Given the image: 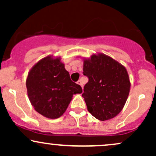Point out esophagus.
Returning a JSON list of instances; mask_svg holds the SVG:
<instances>
[{"mask_svg":"<svg viewBox=\"0 0 156 156\" xmlns=\"http://www.w3.org/2000/svg\"><path fill=\"white\" fill-rule=\"evenodd\" d=\"M77 83H78V84H79V85L80 86V87H82V88H83V83H82V81H81V80H78V81H77Z\"/></svg>","mask_w":156,"mask_h":156,"instance_id":"esophagus-1","label":"esophagus"}]
</instances>
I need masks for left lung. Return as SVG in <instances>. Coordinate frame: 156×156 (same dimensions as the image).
<instances>
[{"label":"left lung","instance_id":"left-lung-1","mask_svg":"<svg viewBox=\"0 0 156 156\" xmlns=\"http://www.w3.org/2000/svg\"><path fill=\"white\" fill-rule=\"evenodd\" d=\"M83 70L89 79L82 94L89 112L101 121L116 117L130 92L126 69L108 55L99 54L84 60Z\"/></svg>","mask_w":156,"mask_h":156}]
</instances>
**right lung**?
Returning a JSON list of instances; mask_svg holds the SVG:
<instances>
[{
    "mask_svg": "<svg viewBox=\"0 0 156 156\" xmlns=\"http://www.w3.org/2000/svg\"><path fill=\"white\" fill-rule=\"evenodd\" d=\"M28 95L35 110L44 117L56 119L65 112L73 95L81 93L58 58L45 57L34 66L26 80Z\"/></svg>",
    "mask_w": 156,
    "mask_h": 156,
    "instance_id": "add662e5",
    "label": "right lung"
}]
</instances>
